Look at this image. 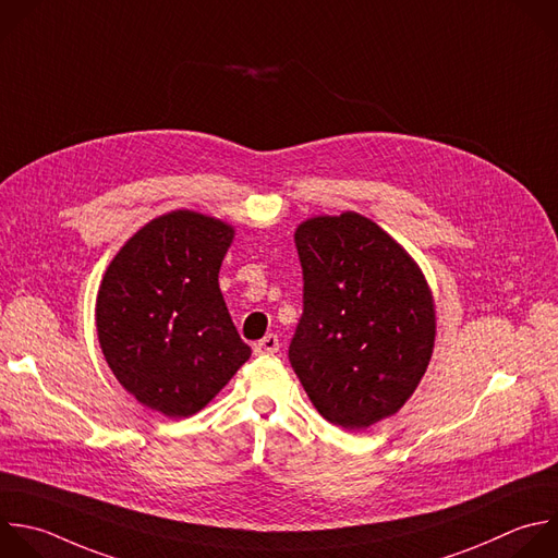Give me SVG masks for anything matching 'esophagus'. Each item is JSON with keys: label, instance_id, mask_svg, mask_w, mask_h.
Returning a JSON list of instances; mask_svg holds the SVG:
<instances>
[{"label": "esophagus", "instance_id": "obj_1", "mask_svg": "<svg viewBox=\"0 0 558 558\" xmlns=\"http://www.w3.org/2000/svg\"><path fill=\"white\" fill-rule=\"evenodd\" d=\"M278 350H280V339H278V335H274V332L265 335L260 341H256V343H254V352H256L258 356L276 354Z\"/></svg>", "mask_w": 558, "mask_h": 558}]
</instances>
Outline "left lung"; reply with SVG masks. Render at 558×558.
<instances>
[{"instance_id":"left-lung-1","label":"left lung","mask_w":558,"mask_h":558,"mask_svg":"<svg viewBox=\"0 0 558 558\" xmlns=\"http://www.w3.org/2000/svg\"><path fill=\"white\" fill-rule=\"evenodd\" d=\"M304 311L289 361L315 410L348 432L395 416L434 352L436 311L414 258L356 213L298 226Z\"/></svg>"}]
</instances>
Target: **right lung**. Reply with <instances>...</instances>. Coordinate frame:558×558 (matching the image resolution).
I'll list each match as a JSON object with an SVG mask.
<instances>
[{
    "label": "right lung",
    "mask_w": 558,
    "mask_h": 558,
    "mask_svg": "<svg viewBox=\"0 0 558 558\" xmlns=\"http://www.w3.org/2000/svg\"><path fill=\"white\" fill-rule=\"evenodd\" d=\"M232 226L174 210L137 230L107 267L96 330L120 386L168 418L204 410L252 350L219 289Z\"/></svg>",
    "instance_id": "obj_1"
}]
</instances>
